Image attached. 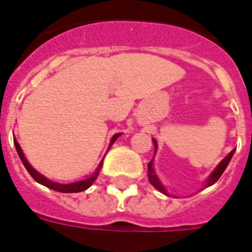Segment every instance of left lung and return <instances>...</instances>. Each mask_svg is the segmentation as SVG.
Returning <instances> with one entry per match:
<instances>
[{
	"mask_svg": "<svg viewBox=\"0 0 252 252\" xmlns=\"http://www.w3.org/2000/svg\"><path fill=\"white\" fill-rule=\"evenodd\" d=\"M154 144H155V151H156V148H158V143H156V140H154ZM234 152H235V150H232L230 152V154L225 156L224 159L221 160L220 163H219V165L216 167L215 169H214V172L208 176V179L206 180V187H210V186H212V184H215L218 180H219V178L221 176V173L224 172V169L227 168V165H228V163H230L231 158H232V155H234ZM148 179H150V183L154 186L156 189H159L160 192H163L164 195H168L169 193L167 192V189L164 188V186L161 183H160L159 178L156 176V173H155V169H154V160H151L150 163H148Z\"/></svg>",
	"mask_w": 252,
	"mask_h": 252,
	"instance_id": "1",
	"label": "left lung"
}]
</instances>
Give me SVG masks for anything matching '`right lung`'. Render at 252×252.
I'll use <instances>...</instances> for the list:
<instances>
[{"label": "right lung", "mask_w": 252, "mask_h": 252, "mask_svg": "<svg viewBox=\"0 0 252 252\" xmlns=\"http://www.w3.org/2000/svg\"><path fill=\"white\" fill-rule=\"evenodd\" d=\"M120 135H121V133H116V135L112 137L111 144H109V148H111V145L113 144L115 141H116V139ZM14 145H16L17 154H18V156H20V159H21L22 164L25 165V168H27L28 172L31 173L32 178L34 179L37 183L42 184V186H45V187L50 188V189L59 191V192L72 193V192H81V191H85V189L91 187V186L93 184V182H94V180L97 179L98 172H100V169H101V167H102V160H101V163L98 164V167L96 168V171L93 172V175L91 176V178L85 179V180H80V182H74V183H70V184H60V183H56V182H52V180H49V179H46L44 175H41L40 172H37L36 169L33 168L31 164L28 163L27 158L24 156V152H22L21 147H20V144L17 143L16 139H14Z\"/></svg>", "instance_id": "1"}]
</instances>
